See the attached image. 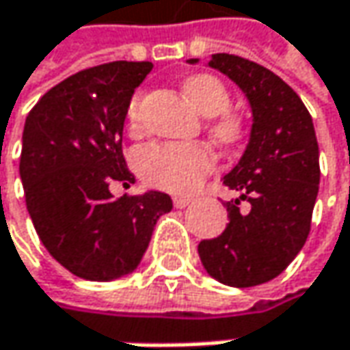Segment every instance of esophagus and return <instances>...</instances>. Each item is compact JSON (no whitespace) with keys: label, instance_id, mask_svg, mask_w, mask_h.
Wrapping results in <instances>:
<instances>
[{"label":"esophagus","instance_id":"esophagus-1","mask_svg":"<svg viewBox=\"0 0 350 350\" xmlns=\"http://www.w3.org/2000/svg\"><path fill=\"white\" fill-rule=\"evenodd\" d=\"M193 202L191 197H173V204L177 206V208H185V206H189Z\"/></svg>","mask_w":350,"mask_h":350}]
</instances>
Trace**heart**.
Masks as SVG:
<instances>
[{
  "label": "heart",
  "instance_id": "heart-1",
  "mask_svg": "<svg viewBox=\"0 0 350 350\" xmlns=\"http://www.w3.org/2000/svg\"><path fill=\"white\" fill-rule=\"evenodd\" d=\"M183 90L191 104L201 114L219 116L211 131L220 144L232 146L242 139L244 126L240 118L228 114L230 108V92L224 86V82L208 72H199L185 80ZM139 100L142 96L135 94L131 98L126 110V120L130 128L137 126L139 114ZM135 165L139 175L149 185L157 189H165L171 193H189L197 189L204 175L215 165V155L204 144L193 142H159L149 144L146 148L137 149L135 153Z\"/></svg>",
  "mask_w": 350,
  "mask_h": 350
}]
</instances>
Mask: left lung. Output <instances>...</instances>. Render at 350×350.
<instances>
[{"instance_id": "left-lung-1", "label": "left lung", "mask_w": 350, "mask_h": 350, "mask_svg": "<svg viewBox=\"0 0 350 350\" xmlns=\"http://www.w3.org/2000/svg\"><path fill=\"white\" fill-rule=\"evenodd\" d=\"M208 66L246 94L252 130L240 161L222 177L240 193L224 202L230 222L220 236L202 240L199 256L220 284L252 288L280 275L306 244L319 191V146L306 104L278 75L226 53L213 55Z\"/></svg>"}]
</instances>
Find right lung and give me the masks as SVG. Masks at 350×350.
<instances>
[{
	"mask_svg": "<svg viewBox=\"0 0 350 350\" xmlns=\"http://www.w3.org/2000/svg\"><path fill=\"white\" fill-rule=\"evenodd\" d=\"M153 64L116 61L53 86L29 112L19 175L33 226L49 254L82 280L110 282L135 270L153 226L173 208L165 193L114 199L130 187L122 153L126 110Z\"/></svg>",
	"mask_w": 350,
	"mask_h": 350,
	"instance_id": "add662e5",
	"label": "right lung"
}]
</instances>
